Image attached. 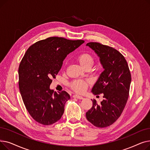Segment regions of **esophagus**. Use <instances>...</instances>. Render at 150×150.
Wrapping results in <instances>:
<instances>
[{
	"label": "esophagus",
	"instance_id": "34e87169",
	"mask_svg": "<svg viewBox=\"0 0 150 150\" xmlns=\"http://www.w3.org/2000/svg\"><path fill=\"white\" fill-rule=\"evenodd\" d=\"M73 97L76 98H78V99H80V100L84 98L82 96H78V95H74V96H73Z\"/></svg>",
	"mask_w": 150,
	"mask_h": 150
}]
</instances>
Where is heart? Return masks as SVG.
Instances as JSON below:
<instances>
[{"label":"heart","instance_id":"obj_1","mask_svg":"<svg viewBox=\"0 0 150 150\" xmlns=\"http://www.w3.org/2000/svg\"><path fill=\"white\" fill-rule=\"evenodd\" d=\"M77 60L84 69L86 67H92L94 59L92 55L88 53L80 54L77 57ZM89 81L83 80H75L70 84L71 88L78 93L84 92L88 86Z\"/></svg>","mask_w":150,"mask_h":150}]
</instances>
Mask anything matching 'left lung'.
I'll return each mask as SVG.
<instances>
[{"instance_id": "8db88e82", "label": "left lung", "mask_w": 150, "mask_h": 150, "mask_svg": "<svg viewBox=\"0 0 150 150\" xmlns=\"http://www.w3.org/2000/svg\"><path fill=\"white\" fill-rule=\"evenodd\" d=\"M86 46L97 54L104 69L91 91L94 95L103 93L104 100L100 104L92 100L86 119L98 128H105L119 119L127 104L131 81L130 71L125 57L112 47L98 42H89Z\"/></svg>"}]
</instances>
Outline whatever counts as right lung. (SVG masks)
<instances>
[{
	"instance_id": "obj_1",
	"label": "right lung",
	"mask_w": 150,
	"mask_h": 150,
	"mask_svg": "<svg viewBox=\"0 0 150 150\" xmlns=\"http://www.w3.org/2000/svg\"><path fill=\"white\" fill-rule=\"evenodd\" d=\"M84 42L50 37L27 50L19 67V87L27 110L37 122L50 125L61 118L70 96L66 91L54 92L50 85L67 55Z\"/></svg>"
}]
</instances>
